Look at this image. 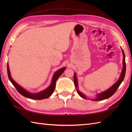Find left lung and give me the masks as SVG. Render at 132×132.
I'll return each mask as SVG.
<instances>
[{
	"label": "left lung",
	"mask_w": 132,
	"mask_h": 132,
	"mask_svg": "<svg viewBox=\"0 0 132 132\" xmlns=\"http://www.w3.org/2000/svg\"><path fill=\"white\" fill-rule=\"evenodd\" d=\"M122 53H123V69L122 70V73L120 75V77H119V79L118 80V81L115 82L114 84L109 89H107L104 92H102L101 93H100L97 95V97L95 99L93 100V101H101L103 100L107 99L108 98L112 96L115 93L116 91H117V89L118 88V87L119 85H121V84L123 81L124 78H125V74H126V62H125V53H124V51L122 48ZM74 84L75 88L77 89V93L81 97L86 99V97L85 96V95H84L82 93H81L80 91H79L78 89V80H77V75H76L75 73H74Z\"/></svg>",
	"instance_id": "obj_1"
}]
</instances>
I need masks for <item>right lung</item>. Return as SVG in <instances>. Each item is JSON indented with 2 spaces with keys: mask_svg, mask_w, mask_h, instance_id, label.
<instances>
[{
  "mask_svg": "<svg viewBox=\"0 0 132 132\" xmlns=\"http://www.w3.org/2000/svg\"><path fill=\"white\" fill-rule=\"evenodd\" d=\"M65 70V68L64 67L57 70L56 72L54 74L52 80L51 85L45 90L39 92L38 93L34 94V93H29V92L25 90L24 89L22 88L21 86H20L19 84H18L14 80L13 78H12L11 77L8 63H7V75H8L9 79L10 80V81H11V82L13 84V85L15 87V88L16 89L17 91L24 97L31 98V99H34V100H42V99L47 98L48 97H49L50 96H51L52 94H53V91L55 89V82H56L57 80L60 77V75L64 72V71Z\"/></svg>",
  "mask_w": 132,
  "mask_h": 132,
  "instance_id": "obj_1",
  "label": "right lung"
}]
</instances>
